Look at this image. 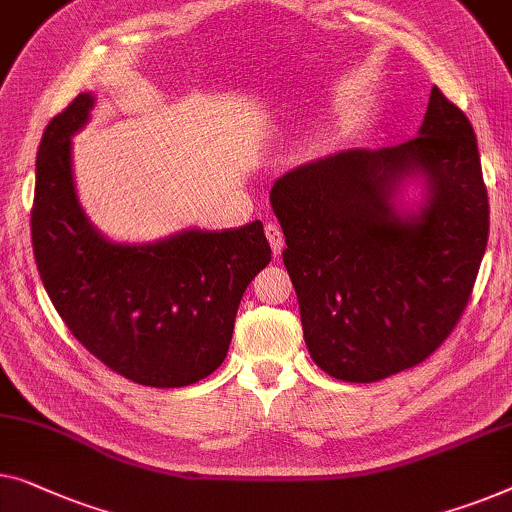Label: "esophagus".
Returning a JSON list of instances; mask_svg holds the SVG:
<instances>
[{
	"label": "esophagus",
	"instance_id": "34e87169",
	"mask_svg": "<svg viewBox=\"0 0 512 512\" xmlns=\"http://www.w3.org/2000/svg\"><path fill=\"white\" fill-rule=\"evenodd\" d=\"M265 238H268L274 256H279L281 251H284V233H281V228L277 224H272V221L265 224Z\"/></svg>",
	"mask_w": 512,
	"mask_h": 512
}]
</instances>
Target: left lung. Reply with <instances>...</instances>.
<instances>
[{"label": "left lung", "instance_id": "left-lung-1", "mask_svg": "<svg viewBox=\"0 0 512 512\" xmlns=\"http://www.w3.org/2000/svg\"><path fill=\"white\" fill-rule=\"evenodd\" d=\"M422 176L418 215L394 198ZM272 210L309 355L325 374L374 383L416 367L462 318L490 233L476 133L432 87L418 138L348 150L279 177Z\"/></svg>", "mask_w": 512, "mask_h": 512}]
</instances>
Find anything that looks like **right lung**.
Wrapping results in <instances>:
<instances>
[{
  "label": "right lung",
  "mask_w": 512,
  "mask_h": 512,
  "mask_svg": "<svg viewBox=\"0 0 512 512\" xmlns=\"http://www.w3.org/2000/svg\"><path fill=\"white\" fill-rule=\"evenodd\" d=\"M92 106V94H78L43 131L36 268L66 328L103 365L150 388L191 385L224 362L244 288L270 263L263 224L138 247L103 238L78 203L71 170V136Z\"/></svg>",
  "instance_id": "right-lung-1"
}]
</instances>
